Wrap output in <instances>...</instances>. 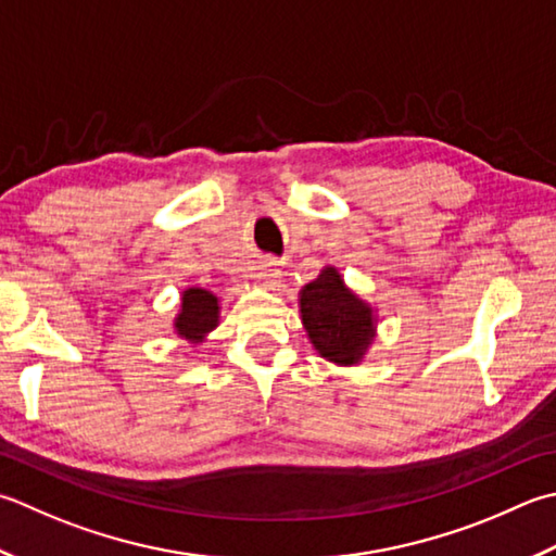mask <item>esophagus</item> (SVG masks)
<instances>
[{"label": "esophagus", "instance_id": "esophagus-1", "mask_svg": "<svg viewBox=\"0 0 556 556\" xmlns=\"http://www.w3.org/2000/svg\"><path fill=\"white\" fill-rule=\"evenodd\" d=\"M255 279L263 285L265 289H271L281 279V271L277 267V263H271V260H265V263H260L255 269Z\"/></svg>", "mask_w": 556, "mask_h": 556}]
</instances>
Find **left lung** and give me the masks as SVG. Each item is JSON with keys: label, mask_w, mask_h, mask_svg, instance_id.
<instances>
[{"label": "left lung", "mask_w": 556, "mask_h": 556, "mask_svg": "<svg viewBox=\"0 0 556 556\" xmlns=\"http://www.w3.org/2000/svg\"><path fill=\"white\" fill-rule=\"evenodd\" d=\"M299 313L313 350L334 366H358L376 340V308L346 287L334 265L299 291Z\"/></svg>", "instance_id": "8db88e82"}]
</instances>
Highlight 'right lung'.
I'll return each mask as SVG.
<instances>
[{
  "mask_svg": "<svg viewBox=\"0 0 556 556\" xmlns=\"http://www.w3.org/2000/svg\"><path fill=\"white\" fill-rule=\"evenodd\" d=\"M222 315V301L216 293L204 287H188L180 293V308L173 320V332L192 346L206 342L212 330H216Z\"/></svg>",
  "mask_w": 556,
  "mask_h": 556,
  "instance_id": "1",
  "label": "right lung"
}]
</instances>
